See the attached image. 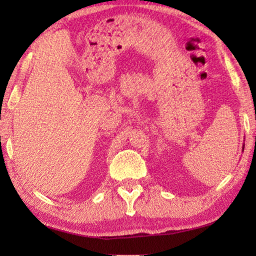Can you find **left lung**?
<instances>
[{
	"label": "left lung",
	"instance_id": "left-lung-1",
	"mask_svg": "<svg viewBox=\"0 0 256 256\" xmlns=\"http://www.w3.org/2000/svg\"><path fill=\"white\" fill-rule=\"evenodd\" d=\"M242 150H244V146H242Z\"/></svg>",
	"mask_w": 256,
	"mask_h": 256
}]
</instances>
